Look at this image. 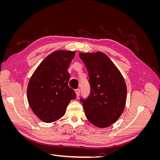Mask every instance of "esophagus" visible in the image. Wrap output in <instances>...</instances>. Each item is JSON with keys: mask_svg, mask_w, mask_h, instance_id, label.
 I'll use <instances>...</instances> for the list:
<instances>
[{"mask_svg": "<svg viewBox=\"0 0 160 160\" xmlns=\"http://www.w3.org/2000/svg\"><path fill=\"white\" fill-rule=\"evenodd\" d=\"M75 93H76L77 97H79V93H80V89H75Z\"/></svg>", "mask_w": 160, "mask_h": 160, "instance_id": "esophagus-1", "label": "esophagus"}]
</instances>
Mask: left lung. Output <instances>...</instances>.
<instances>
[{
	"instance_id": "obj_1",
	"label": "left lung",
	"mask_w": 160,
	"mask_h": 160,
	"mask_svg": "<svg viewBox=\"0 0 160 160\" xmlns=\"http://www.w3.org/2000/svg\"><path fill=\"white\" fill-rule=\"evenodd\" d=\"M88 71L90 93L80 98L85 115L98 128H108L122 114L127 88L122 75L109 58L103 52L80 53Z\"/></svg>"
}]
</instances>
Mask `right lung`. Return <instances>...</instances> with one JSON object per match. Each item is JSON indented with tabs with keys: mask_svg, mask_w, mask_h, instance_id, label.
Returning a JSON list of instances; mask_svg holds the SVG:
<instances>
[{
	"mask_svg": "<svg viewBox=\"0 0 160 160\" xmlns=\"http://www.w3.org/2000/svg\"><path fill=\"white\" fill-rule=\"evenodd\" d=\"M75 52L57 51L48 55L33 72L27 88L28 102L42 122H54L65 113L77 95L68 85L67 71Z\"/></svg>",
	"mask_w": 160,
	"mask_h": 160,
	"instance_id": "right-lung-1",
	"label": "right lung"
}]
</instances>
